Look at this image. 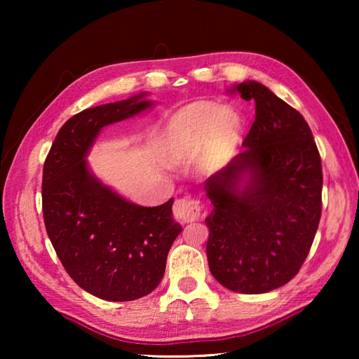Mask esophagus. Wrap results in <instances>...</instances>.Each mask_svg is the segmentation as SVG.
I'll list each match as a JSON object with an SVG mask.
<instances>
[{
	"label": "esophagus",
	"instance_id": "esophagus-1",
	"mask_svg": "<svg viewBox=\"0 0 359 359\" xmlns=\"http://www.w3.org/2000/svg\"><path fill=\"white\" fill-rule=\"evenodd\" d=\"M172 212H174L175 220H179L182 223H188V222H194L199 217V214H201V205H199L198 199H194L191 196H185V198L175 199Z\"/></svg>",
	"mask_w": 359,
	"mask_h": 359
}]
</instances>
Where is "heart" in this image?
Listing matches in <instances>:
<instances>
[{
	"instance_id": "b5f03b06",
	"label": "heart",
	"mask_w": 359,
	"mask_h": 359,
	"mask_svg": "<svg viewBox=\"0 0 359 359\" xmlns=\"http://www.w3.org/2000/svg\"><path fill=\"white\" fill-rule=\"evenodd\" d=\"M241 120L214 102H199L184 109L168 128V154L172 161L191 160L210 144L212 151H223L236 142Z\"/></svg>"
}]
</instances>
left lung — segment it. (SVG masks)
<instances>
[{"label":"left lung","mask_w":359,"mask_h":359,"mask_svg":"<svg viewBox=\"0 0 359 359\" xmlns=\"http://www.w3.org/2000/svg\"><path fill=\"white\" fill-rule=\"evenodd\" d=\"M255 101L245 150L208 180L212 209L209 269L223 287L244 294L288 283L306 261L321 217L323 171L307 121L263 83H239ZM244 173L249 185L238 192Z\"/></svg>","instance_id":"1"}]
</instances>
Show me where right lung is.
Masks as SVG:
<instances>
[{
    "mask_svg": "<svg viewBox=\"0 0 359 359\" xmlns=\"http://www.w3.org/2000/svg\"><path fill=\"white\" fill-rule=\"evenodd\" d=\"M144 95L85 109L60 128L42 169V215L57 257L79 287L106 301H135L160 285L182 231L171 198L126 201L88 172L85 155L102 126L150 106Z\"/></svg>",
    "mask_w": 359,
    "mask_h": 359,
    "instance_id": "right-lung-1",
    "label": "right lung"
}]
</instances>
